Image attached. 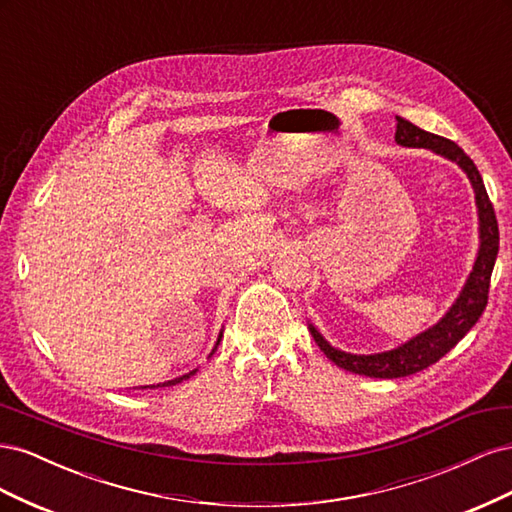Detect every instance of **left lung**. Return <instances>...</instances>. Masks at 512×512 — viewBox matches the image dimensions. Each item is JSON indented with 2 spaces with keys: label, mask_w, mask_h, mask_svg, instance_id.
I'll return each instance as SVG.
<instances>
[{
  "label": "left lung",
  "mask_w": 512,
  "mask_h": 512,
  "mask_svg": "<svg viewBox=\"0 0 512 512\" xmlns=\"http://www.w3.org/2000/svg\"><path fill=\"white\" fill-rule=\"evenodd\" d=\"M395 119H397V132H395L397 145L427 149L431 153H436V156L448 162H455L470 179V185L474 190L476 218H478V250H476V258H474L468 280L463 282L457 299L451 303V307L446 309V314L436 324H431L429 329L416 333L414 337L406 339L404 344H399L391 350L374 352V354H352L346 350H339L324 339V335L314 327L312 322H307V329L312 333L314 342L324 354H327V359H331L337 367L352 371V374H359V376L384 378V380L404 378V376L416 374V371H423L429 365L440 361L448 350H453L461 342L463 335L474 327L480 314L485 312L491 271L495 265V258H498V247H500L498 220H495L493 205L487 196L483 177H480L474 162L466 156V153H463L459 145L448 141V138L425 132L404 117H395Z\"/></svg>",
  "instance_id": "8db88e82"
}]
</instances>
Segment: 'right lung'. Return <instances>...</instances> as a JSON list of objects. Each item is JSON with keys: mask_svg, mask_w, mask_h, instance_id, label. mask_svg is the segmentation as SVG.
<instances>
[{"mask_svg": "<svg viewBox=\"0 0 512 512\" xmlns=\"http://www.w3.org/2000/svg\"><path fill=\"white\" fill-rule=\"evenodd\" d=\"M222 337H224V329L220 331V335H218V342H215V346H213V350H211V354L209 356H213V352L218 350V346H220V342H222ZM198 369H192L190 374H183V376H179V378H173V380H166V382H158V384H147V386H141V389H162V386H175V384H179V382H183V380H188V378H192L194 374H196Z\"/></svg>", "mask_w": 512, "mask_h": 512, "instance_id": "add662e5", "label": "right lung"}]
</instances>
